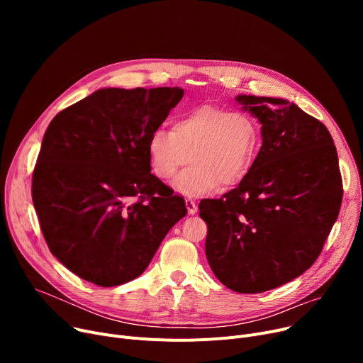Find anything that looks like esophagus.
Masks as SVG:
<instances>
[{
  "label": "esophagus",
  "instance_id": "1",
  "mask_svg": "<svg viewBox=\"0 0 363 363\" xmlns=\"http://www.w3.org/2000/svg\"><path fill=\"white\" fill-rule=\"evenodd\" d=\"M185 204H186V211H188V213L189 215H194V213H197V204H196V201H194V199H191V197H186L185 199Z\"/></svg>",
  "mask_w": 363,
  "mask_h": 363
}]
</instances>
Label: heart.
<instances>
[{
	"instance_id": "b5f03b06",
	"label": "heart",
	"mask_w": 363,
	"mask_h": 363,
	"mask_svg": "<svg viewBox=\"0 0 363 363\" xmlns=\"http://www.w3.org/2000/svg\"><path fill=\"white\" fill-rule=\"evenodd\" d=\"M260 145V128L252 114L203 104L178 116L172 130H152L147 150L151 169L162 179L174 178L191 160L177 186L181 193L200 196L218 185L240 184L253 169Z\"/></svg>"
}]
</instances>
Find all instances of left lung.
Wrapping results in <instances>:
<instances>
[{"instance_id": "8db88e82", "label": "left lung", "mask_w": 363, "mask_h": 363, "mask_svg": "<svg viewBox=\"0 0 363 363\" xmlns=\"http://www.w3.org/2000/svg\"><path fill=\"white\" fill-rule=\"evenodd\" d=\"M262 123L250 174L220 199L200 201L206 257L237 293L268 291L308 271L342 200L338 156L327 126L296 104L238 95Z\"/></svg>"}]
</instances>
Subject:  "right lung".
Segmentation results:
<instances>
[{
	"instance_id": "add662e5",
	"label": "right lung",
	"mask_w": 363,
	"mask_h": 363,
	"mask_svg": "<svg viewBox=\"0 0 363 363\" xmlns=\"http://www.w3.org/2000/svg\"><path fill=\"white\" fill-rule=\"evenodd\" d=\"M182 88H106L48 125L32 200L50 252L100 287L140 277L186 215L184 197L151 174L147 143Z\"/></svg>"
}]
</instances>
